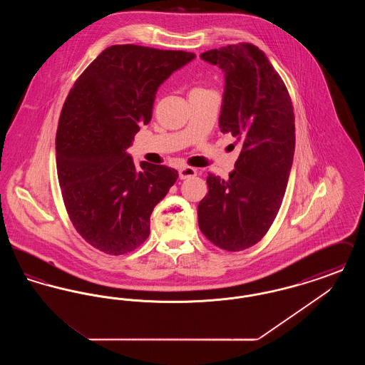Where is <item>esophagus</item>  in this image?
Returning <instances> with one entry per match:
<instances>
[{
  "instance_id": "esophagus-1",
  "label": "esophagus",
  "mask_w": 365,
  "mask_h": 365,
  "mask_svg": "<svg viewBox=\"0 0 365 365\" xmlns=\"http://www.w3.org/2000/svg\"><path fill=\"white\" fill-rule=\"evenodd\" d=\"M197 175V170L192 167H180L179 168V178L180 179H189Z\"/></svg>"
}]
</instances>
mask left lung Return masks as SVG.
<instances>
[{
    "label": "left lung",
    "instance_id": "left-lung-1",
    "mask_svg": "<svg viewBox=\"0 0 365 365\" xmlns=\"http://www.w3.org/2000/svg\"><path fill=\"white\" fill-rule=\"evenodd\" d=\"M201 58L225 72L219 125L242 150L228 179L208 174L198 226L213 245L240 252L259 242L278 215L294 157V112L282 78L257 46L228 45Z\"/></svg>",
    "mask_w": 365,
    "mask_h": 365
}]
</instances>
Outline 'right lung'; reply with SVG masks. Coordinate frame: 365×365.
Segmentation results:
<instances>
[{"mask_svg":"<svg viewBox=\"0 0 365 365\" xmlns=\"http://www.w3.org/2000/svg\"><path fill=\"white\" fill-rule=\"evenodd\" d=\"M194 53L113 45L83 71L64 103L56 134L58 183L71 222L106 255L137 249L150 215L178 179L165 165L140 163L127 149L152 119L157 88Z\"/></svg>","mask_w":365,"mask_h":365,"instance_id":"1","label":"right lung"}]
</instances>
